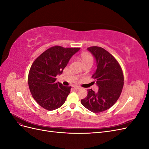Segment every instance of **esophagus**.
<instances>
[{
  "label": "esophagus",
  "instance_id": "34e87169",
  "mask_svg": "<svg viewBox=\"0 0 149 149\" xmlns=\"http://www.w3.org/2000/svg\"><path fill=\"white\" fill-rule=\"evenodd\" d=\"M73 88L74 89H80L81 88L80 86H78V85H74V86H73Z\"/></svg>",
  "mask_w": 149,
  "mask_h": 149
}]
</instances>
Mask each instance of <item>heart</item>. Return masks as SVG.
Returning a JSON list of instances; mask_svg holds the SVG:
<instances>
[{
  "instance_id": "obj_1",
  "label": "heart",
  "mask_w": 149,
  "mask_h": 149,
  "mask_svg": "<svg viewBox=\"0 0 149 149\" xmlns=\"http://www.w3.org/2000/svg\"><path fill=\"white\" fill-rule=\"evenodd\" d=\"M81 60L83 62V63H92L93 61V59L91 55H88V54H84L81 55Z\"/></svg>"
}]
</instances>
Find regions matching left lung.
<instances>
[{
  "mask_svg": "<svg viewBox=\"0 0 149 149\" xmlns=\"http://www.w3.org/2000/svg\"><path fill=\"white\" fill-rule=\"evenodd\" d=\"M96 61L97 69L92 76L99 90H88L86 97L81 102L94 113L104 111L113 106L119 99L124 86V75L118 61L104 48L94 46L88 48Z\"/></svg>",
  "mask_w": 149,
  "mask_h": 149,
  "instance_id": "8db88e82",
  "label": "left lung"
}]
</instances>
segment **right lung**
<instances>
[{
  "label": "right lung",
  "mask_w": 149,
  "mask_h": 149,
  "mask_svg": "<svg viewBox=\"0 0 149 149\" xmlns=\"http://www.w3.org/2000/svg\"><path fill=\"white\" fill-rule=\"evenodd\" d=\"M79 49L53 47L42 53L31 65L28 77L30 91L44 109L53 111L65 103L71 87L56 83V76L62 74L70 58Z\"/></svg>",
  "instance_id": "1"
}]
</instances>
